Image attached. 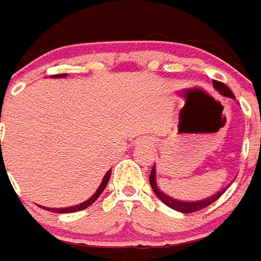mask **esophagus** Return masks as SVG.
<instances>
[{
    "instance_id": "esophagus-1",
    "label": "esophagus",
    "mask_w": 261,
    "mask_h": 261,
    "mask_svg": "<svg viewBox=\"0 0 261 261\" xmlns=\"http://www.w3.org/2000/svg\"><path fill=\"white\" fill-rule=\"evenodd\" d=\"M138 144H140V145H150V142H149V141H146V140H141V141H138Z\"/></svg>"
}]
</instances>
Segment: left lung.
Wrapping results in <instances>:
<instances>
[{
    "mask_svg": "<svg viewBox=\"0 0 261 261\" xmlns=\"http://www.w3.org/2000/svg\"><path fill=\"white\" fill-rule=\"evenodd\" d=\"M213 87L220 91V94H223L224 96H228V98H232L235 99V96L231 92L228 87L225 86L224 83L221 82H217V80H213ZM149 184L152 187V190L158 195V198H159L166 206H169L171 209L177 210V212H181V213H194V212H198V210H202L204 207H207L209 204H212L213 202L219 199L220 196L225 192V188L221 191H219L216 195H212L209 198H206V199H202V200H196V202H184V200H178V199H174V198H171L169 195H166L163 191L159 190V187L156 184V169L155 166L152 167V171H150V175H149Z\"/></svg>",
    "mask_w": 261,
    "mask_h": 261,
    "instance_id": "8db88e82",
    "label": "left lung"
}]
</instances>
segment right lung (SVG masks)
I'll return each mask as SVG.
<instances>
[{
    "instance_id": "add662e5",
    "label": "right lung",
    "mask_w": 261,
    "mask_h": 261,
    "mask_svg": "<svg viewBox=\"0 0 261 261\" xmlns=\"http://www.w3.org/2000/svg\"><path fill=\"white\" fill-rule=\"evenodd\" d=\"M52 77H66V74H55V76ZM111 174H112V170H108V173H106L105 175H103V179H102L101 185L98 187V190L95 191V194L92 195L91 198L88 200H86V202H83V203L80 204H76V206H70V207H62V209H55V207H42V209L45 210H49V212H52V213H73V212H79V210H84L87 209L88 206H91L94 202H95L98 198H99V195L103 192V190L106 188V185H108V182H109V178H111Z\"/></svg>"
}]
</instances>
